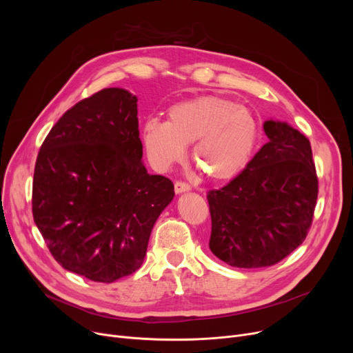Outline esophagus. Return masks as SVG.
<instances>
[{"label":"esophagus","mask_w":353,"mask_h":353,"mask_svg":"<svg viewBox=\"0 0 353 353\" xmlns=\"http://www.w3.org/2000/svg\"><path fill=\"white\" fill-rule=\"evenodd\" d=\"M190 189H192L190 184L186 183V181H183V180H177V181L174 183V190H176L177 194L184 193V192H189Z\"/></svg>","instance_id":"34e87169"}]
</instances>
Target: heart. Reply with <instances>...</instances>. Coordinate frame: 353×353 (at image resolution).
<instances>
[{"label": "heart", "mask_w": 353, "mask_h": 353, "mask_svg": "<svg viewBox=\"0 0 353 353\" xmlns=\"http://www.w3.org/2000/svg\"><path fill=\"white\" fill-rule=\"evenodd\" d=\"M147 152L169 165L184 157L193 144V160L210 181H229L249 164L259 140V124L252 111L232 100L201 96L172 105L167 123L150 119L144 123Z\"/></svg>", "instance_id": "1"}]
</instances>
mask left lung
Here are the masks:
<instances>
[{"label":"left lung","instance_id":"8db88e82","mask_svg":"<svg viewBox=\"0 0 353 353\" xmlns=\"http://www.w3.org/2000/svg\"><path fill=\"white\" fill-rule=\"evenodd\" d=\"M269 141L245 170L208 192L209 248L240 269L276 265L303 243L318 200V176L306 136L286 123L263 124Z\"/></svg>","mask_w":353,"mask_h":353}]
</instances>
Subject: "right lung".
<instances>
[{
  "label": "right lung",
  "mask_w": 353,
  "mask_h": 353,
  "mask_svg": "<svg viewBox=\"0 0 353 353\" xmlns=\"http://www.w3.org/2000/svg\"><path fill=\"white\" fill-rule=\"evenodd\" d=\"M141 157L137 97L123 88L79 101L52 125L35 161L32 216L64 269L111 283L141 266L174 196Z\"/></svg>",
  "instance_id": "right-lung-1"
}]
</instances>
